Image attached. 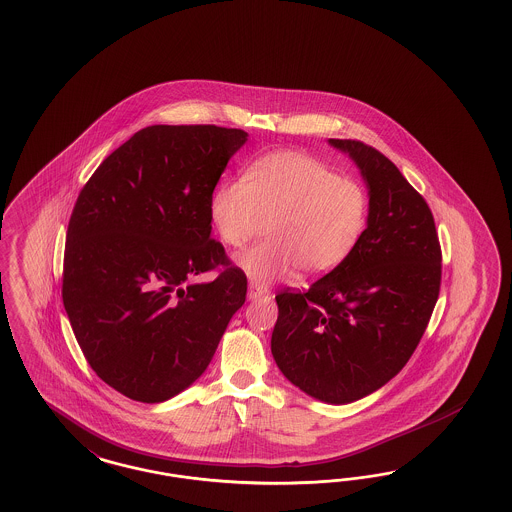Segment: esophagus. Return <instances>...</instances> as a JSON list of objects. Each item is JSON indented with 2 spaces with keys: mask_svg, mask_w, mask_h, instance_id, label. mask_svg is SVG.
Segmentation results:
<instances>
[{
  "mask_svg": "<svg viewBox=\"0 0 512 512\" xmlns=\"http://www.w3.org/2000/svg\"><path fill=\"white\" fill-rule=\"evenodd\" d=\"M248 295L251 300H255V298H263V296L268 295V289L259 287L257 283H249Z\"/></svg>",
  "mask_w": 512,
  "mask_h": 512,
  "instance_id": "34e87169",
  "label": "esophagus"
}]
</instances>
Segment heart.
I'll use <instances>...</instances> for the list:
<instances>
[{
  "mask_svg": "<svg viewBox=\"0 0 512 512\" xmlns=\"http://www.w3.org/2000/svg\"><path fill=\"white\" fill-rule=\"evenodd\" d=\"M370 210L360 180L291 150L255 159L244 178L221 182L210 202L217 236L233 248H242L268 217V240L236 257L257 283L287 278L296 268L310 276L338 268L360 244Z\"/></svg>",
  "mask_w": 512,
  "mask_h": 512,
  "instance_id": "1",
  "label": "heart"
}]
</instances>
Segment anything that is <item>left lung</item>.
Masks as SVG:
<instances>
[{
	"label": "left lung",
	"mask_w": 512,
	"mask_h": 512,
	"mask_svg": "<svg viewBox=\"0 0 512 512\" xmlns=\"http://www.w3.org/2000/svg\"><path fill=\"white\" fill-rule=\"evenodd\" d=\"M370 187V223L357 249L310 289H283L272 355L283 375L328 403L383 387L415 353L441 287L434 214L398 167L360 140L330 139Z\"/></svg>",
	"instance_id": "left-lung-1"
}]
</instances>
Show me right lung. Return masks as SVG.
Returning <instances> with one entry per match:
<instances>
[{"instance_id":"1","label":"right lung","mask_w":512,"mask_h":512,"mask_svg":"<svg viewBox=\"0 0 512 512\" xmlns=\"http://www.w3.org/2000/svg\"><path fill=\"white\" fill-rule=\"evenodd\" d=\"M246 140L217 125H150L78 193L63 306L93 372L135 402H165L199 379L246 302L244 270L210 238L212 193ZM206 271L214 282L190 283Z\"/></svg>"}]
</instances>
